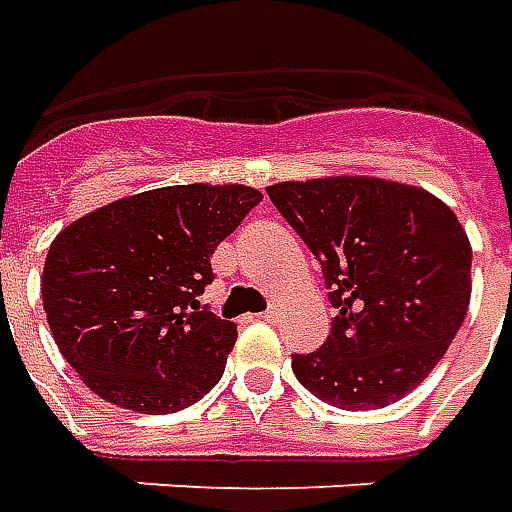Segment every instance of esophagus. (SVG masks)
Returning a JSON list of instances; mask_svg holds the SVG:
<instances>
[{
    "label": "esophagus",
    "instance_id": "obj_1",
    "mask_svg": "<svg viewBox=\"0 0 512 512\" xmlns=\"http://www.w3.org/2000/svg\"><path fill=\"white\" fill-rule=\"evenodd\" d=\"M259 318H262V321H267V324H276V321H279V318H281V312L276 310V307H270V310L262 312Z\"/></svg>",
    "mask_w": 512,
    "mask_h": 512
}]
</instances>
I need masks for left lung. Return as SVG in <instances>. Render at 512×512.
I'll return each mask as SVG.
<instances>
[{
  "instance_id": "8db88e82",
  "label": "left lung",
  "mask_w": 512,
  "mask_h": 512,
  "mask_svg": "<svg viewBox=\"0 0 512 512\" xmlns=\"http://www.w3.org/2000/svg\"><path fill=\"white\" fill-rule=\"evenodd\" d=\"M279 214L321 262L338 310L318 352L293 355L304 389L346 411L417 389L471 304V242L425 188L383 177L267 185Z\"/></svg>"
}]
</instances>
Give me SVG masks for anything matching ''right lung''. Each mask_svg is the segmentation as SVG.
<instances>
[{
  "label": "right lung",
  "mask_w": 512,
  "mask_h": 512,
  "mask_svg": "<svg viewBox=\"0 0 512 512\" xmlns=\"http://www.w3.org/2000/svg\"><path fill=\"white\" fill-rule=\"evenodd\" d=\"M250 185H166L95 208L53 239L41 301L56 346L92 392L168 414L219 383L236 324L202 310L216 245L259 205Z\"/></svg>",
  "instance_id": "right-lung-1"
}]
</instances>
